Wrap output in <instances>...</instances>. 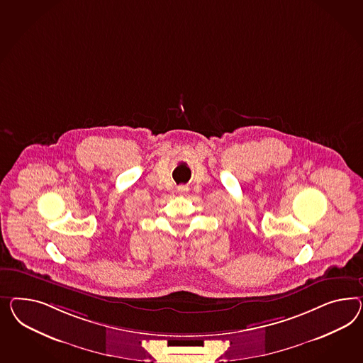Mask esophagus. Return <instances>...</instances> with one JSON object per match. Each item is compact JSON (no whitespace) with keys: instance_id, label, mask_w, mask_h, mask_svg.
Listing matches in <instances>:
<instances>
[{"instance_id":"obj_1","label":"esophagus","mask_w":363,"mask_h":363,"mask_svg":"<svg viewBox=\"0 0 363 363\" xmlns=\"http://www.w3.org/2000/svg\"><path fill=\"white\" fill-rule=\"evenodd\" d=\"M177 190H178L179 194L185 196V194H187V191H189V187L185 186V185H181V186L177 187Z\"/></svg>"}]
</instances>
